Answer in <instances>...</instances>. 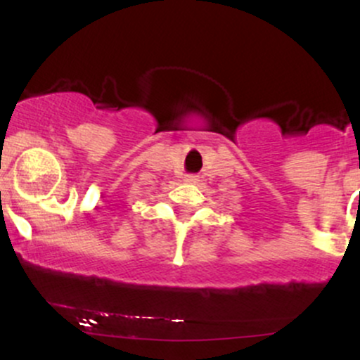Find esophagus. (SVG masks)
<instances>
[{
	"mask_svg": "<svg viewBox=\"0 0 360 360\" xmlns=\"http://www.w3.org/2000/svg\"><path fill=\"white\" fill-rule=\"evenodd\" d=\"M186 181H188V183H196V181H198V176H194V174H188V176H186Z\"/></svg>",
	"mask_w": 360,
	"mask_h": 360,
	"instance_id": "34e87169",
	"label": "esophagus"
}]
</instances>
